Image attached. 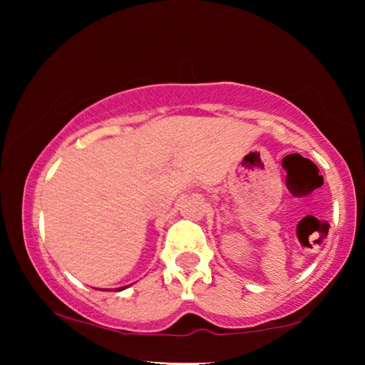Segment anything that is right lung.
Listing matches in <instances>:
<instances>
[{
  "label": "right lung",
  "mask_w": 365,
  "mask_h": 365,
  "mask_svg": "<svg viewBox=\"0 0 365 365\" xmlns=\"http://www.w3.org/2000/svg\"><path fill=\"white\" fill-rule=\"evenodd\" d=\"M122 289H125V287H120V288H115V292H122Z\"/></svg>",
  "instance_id": "1"
}]
</instances>
